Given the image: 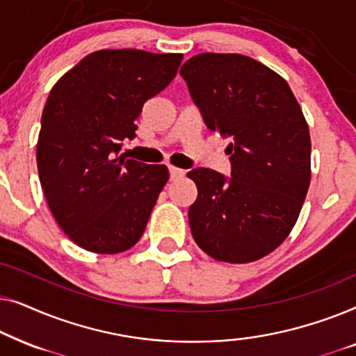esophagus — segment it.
Wrapping results in <instances>:
<instances>
[{
    "mask_svg": "<svg viewBox=\"0 0 356 356\" xmlns=\"http://www.w3.org/2000/svg\"><path fill=\"white\" fill-rule=\"evenodd\" d=\"M168 172H170V179H178L184 177V173H186L184 170L177 168V167H168Z\"/></svg>",
    "mask_w": 356,
    "mask_h": 356,
    "instance_id": "obj_1",
    "label": "esophagus"
}]
</instances>
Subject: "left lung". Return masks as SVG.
<instances>
[{"label":"left lung","instance_id":"1","mask_svg":"<svg viewBox=\"0 0 356 356\" xmlns=\"http://www.w3.org/2000/svg\"><path fill=\"white\" fill-rule=\"evenodd\" d=\"M211 131L230 139V177L194 168L189 207L194 241L217 261L251 262L289 236L311 179L309 129L293 92L262 63L235 53H201L181 66Z\"/></svg>","mask_w":356,"mask_h":356}]
</instances>
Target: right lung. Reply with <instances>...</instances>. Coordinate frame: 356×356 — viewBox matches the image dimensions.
I'll return each instance as SVG.
<instances>
[{
	"instance_id": "right-lung-1",
	"label": "right lung",
	"mask_w": 356,
	"mask_h": 356,
	"mask_svg": "<svg viewBox=\"0 0 356 356\" xmlns=\"http://www.w3.org/2000/svg\"><path fill=\"white\" fill-rule=\"evenodd\" d=\"M181 60L100 50L53 86L38 134V177L53 217L77 246L116 254L143 236L168 170L118 154L136 138L145 102L173 81Z\"/></svg>"
}]
</instances>
